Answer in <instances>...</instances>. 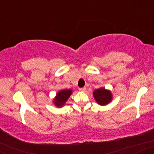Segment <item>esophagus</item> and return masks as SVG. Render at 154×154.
I'll return each mask as SVG.
<instances>
[{
    "label": "esophagus",
    "mask_w": 154,
    "mask_h": 154,
    "mask_svg": "<svg viewBox=\"0 0 154 154\" xmlns=\"http://www.w3.org/2000/svg\"><path fill=\"white\" fill-rule=\"evenodd\" d=\"M85 90H86L85 88H79V91H81V92H85Z\"/></svg>",
    "instance_id": "34e87169"
}]
</instances>
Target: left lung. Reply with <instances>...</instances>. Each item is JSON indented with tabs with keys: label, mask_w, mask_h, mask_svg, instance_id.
I'll return each mask as SVG.
<instances>
[{
	"label": "left lung",
	"mask_w": 154,
	"mask_h": 154,
	"mask_svg": "<svg viewBox=\"0 0 154 154\" xmlns=\"http://www.w3.org/2000/svg\"><path fill=\"white\" fill-rule=\"evenodd\" d=\"M95 101L100 106L107 105L112 100V94L109 90L104 88H100L95 90L93 93Z\"/></svg>",
	"instance_id": "obj_1"
}]
</instances>
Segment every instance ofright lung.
Returning a JSON list of instances; mask_svg holds the SVG:
<instances>
[{"label": "right lung", "instance_id": "obj_1", "mask_svg": "<svg viewBox=\"0 0 154 154\" xmlns=\"http://www.w3.org/2000/svg\"><path fill=\"white\" fill-rule=\"evenodd\" d=\"M72 91L71 89H64L61 90L58 92L56 97L54 99V103L56 106L61 108L65 105L66 102L72 95Z\"/></svg>", "mask_w": 154, "mask_h": 154}]
</instances>
